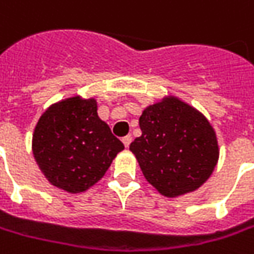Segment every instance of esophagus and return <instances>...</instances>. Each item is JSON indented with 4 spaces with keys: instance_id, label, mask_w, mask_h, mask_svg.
Instances as JSON below:
<instances>
[{
    "instance_id": "34e87169",
    "label": "esophagus",
    "mask_w": 254,
    "mask_h": 254,
    "mask_svg": "<svg viewBox=\"0 0 254 254\" xmlns=\"http://www.w3.org/2000/svg\"><path fill=\"white\" fill-rule=\"evenodd\" d=\"M130 142H132V136H125V137H122V143H124V146L125 147H129V144H130Z\"/></svg>"
}]
</instances>
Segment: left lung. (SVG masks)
<instances>
[{"instance_id":"1","label":"left lung","mask_w":254,"mask_h":254,"mask_svg":"<svg viewBox=\"0 0 254 254\" xmlns=\"http://www.w3.org/2000/svg\"><path fill=\"white\" fill-rule=\"evenodd\" d=\"M142 135L129 146L146 181L167 198L186 195L214 173L219 144L214 127L195 107L166 95L139 118Z\"/></svg>"}]
</instances>
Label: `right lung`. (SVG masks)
<instances>
[{"label": "right lung", "instance_id": "obj_1", "mask_svg": "<svg viewBox=\"0 0 254 254\" xmlns=\"http://www.w3.org/2000/svg\"><path fill=\"white\" fill-rule=\"evenodd\" d=\"M97 100L73 95L52 104L32 135V153L53 187L80 194L97 184L122 142L98 117Z\"/></svg>", "mask_w": 254, "mask_h": 254}]
</instances>
